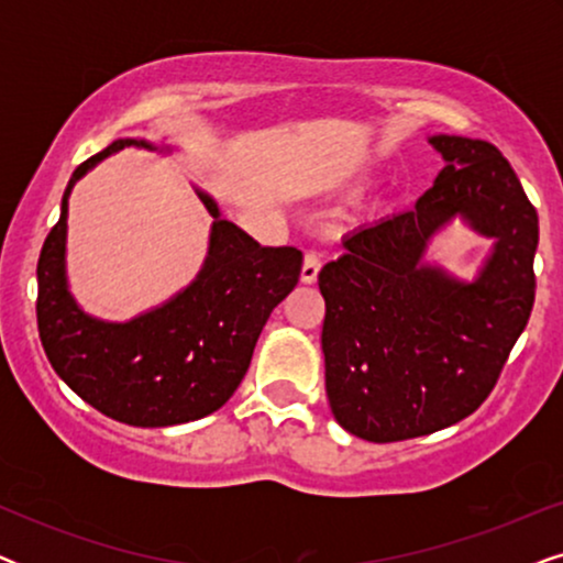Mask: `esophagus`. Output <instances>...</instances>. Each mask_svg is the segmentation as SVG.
I'll return each instance as SVG.
<instances>
[{
    "mask_svg": "<svg viewBox=\"0 0 563 563\" xmlns=\"http://www.w3.org/2000/svg\"><path fill=\"white\" fill-rule=\"evenodd\" d=\"M320 266H322V256H320V253H318V251H307V253H305V264H302V282H305V284H314V282H318Z\"/></svg>",
    "mask_w": 563,
    "mask_h": 563,
    "instance_id": "34e87169",
    "label": "esophagus"
}]
</instances>
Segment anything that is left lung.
<instances>
[{
  "label": "left lung",
  "instance_id": "obj_1",
  "mask_svg": "<svg viewBox=\"0 0 563 563\" xmlns=\"http://www.w3.org/2000/svg\"><path fill=\"white\" fill-rule=\"evenodd\" d=\"M445 158L412 210L361 228L322 266L330 410L349 433L395 443L464 420L489 397L536 299L538 212L487 141L433 135ZM461 213L498 243L479 280L419 264L429 235Z\"/></svg>",
  "mask_w": 563,
  "mask_h": 563
}]
</instances>
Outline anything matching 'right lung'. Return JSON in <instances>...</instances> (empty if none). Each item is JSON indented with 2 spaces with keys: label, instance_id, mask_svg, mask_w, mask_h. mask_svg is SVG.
<instances>
[{
  "label": "right lung",
  "instance_id": "right-lung-1",
  "mask_svg": "<svg viewBox=\"0 0 563 563\" xmlns=\"http://www.w3.org/2000/svg\"><path fill=\"white\" fill-rule=\"evenodd\" d=\"M128 145L153 148L120 137L84 161L68 189ZM68 189L37 258V333L51 366L84 402L128 426L166 428L220 410L249 372L268 314L297 287L302 251L258 245L199 195L214 222L210 256L197 279L158 310L130 322H102L84 314L66 289Z\"/></svg>",
  "mask_w": 563,
  "mask_h": 563
}]
</instances>
